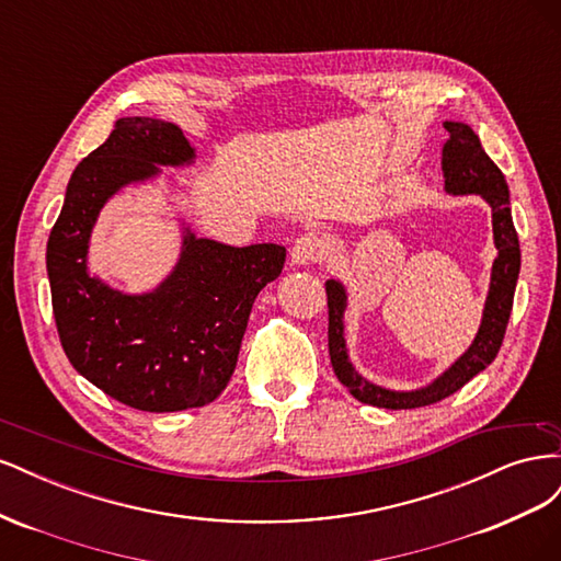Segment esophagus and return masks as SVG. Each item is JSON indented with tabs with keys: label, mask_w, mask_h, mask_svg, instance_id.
<instances>
[{
	"label": "esophagus",
	"mask_w": 561,
	"mask_h": 561,
	"mask_svg": "<svg viewBox=\"0 0 561 561\" xmlns=\"http://www.w3.org/2000/svg\"><path fill=\"white\" fill-rule=\"evenodd\" d=\"M322 250H325V245H322L318 236L307 233L295 241V245L290 250V262L295 266H309L322 257Z\"/></svg>",
	"instance_id": "obj_1"
}]
</instances>
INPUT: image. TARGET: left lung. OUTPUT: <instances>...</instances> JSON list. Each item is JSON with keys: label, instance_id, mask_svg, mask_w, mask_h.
<instances>
[{"label": "left lung", "instance_id": "8db88e82", "mask_svg": "<svg viewBox=\"0 0 561 561\" xmlns=\"http://www.w3.org/2000/svg\"><path fill=\"white\" fill-rule=\"evenodd\" d=\"M449 140L443 149V171H445V192L449 196H480L491 210V236H494L496 260L491 264L489 290L484 299V311L480 330L474 334L470 346L458 355L449 367L439 375L410 390L386 388L365 379L353 367L348 344H346V309L348 290L339 278H328V309H330V330L328 346L330 360L336 379L342 381L355 400L371 407H386V410H414L439 402L443 398L456 393L474 375L491 365L503 344V334L507 328V318L513 311V297L519 278V241L513 225L511 213V192L499 165L486 157L480 145V138L472 133L468 124L445 122Z\"/></svg>", "mask_w": 561, "mask_h": 561}]
</instances>
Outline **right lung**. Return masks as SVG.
<instances>
[{
  "instance_id": "obj_1",
  "label": "right lung",
  "mask_w": 561,
  "mask_h": 561,
  "mask_svg": "<svg viewBox=\"0 0 561 561\" xmlns=\"http://www.w3.org/2000/svg\"><path fill=\"white\" fill-rule=\"evenodd\" d=\"M198 154L173 122L124 116L70 178L46 245L50 301L72 367L110 398L142 412H182L227 388L254 297L276 280L285 248H233L198 236L173 213L180 252L145 293H126L91 274L100 213L128 186L168 184L163 168H192Z\"/></svg>"
}]
</instances>
